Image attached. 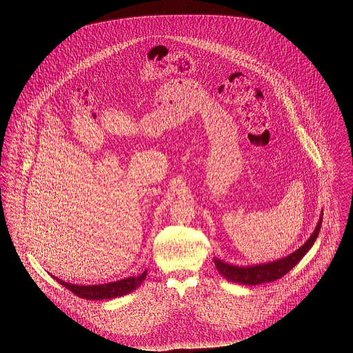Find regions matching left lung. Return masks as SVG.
Masks as SVG:
<instances>
[{"label": "left lung", "mask_w": 353, "mask_h": 353, "mask_svg": "<svg viewBox=\"0 0 353 353\" xmlns=\"http://www.w3.org/2000/svg\"><path fill=\"white\" fill-rule=\"evenodd\" d=\"M321 221H323V210H321L319 222H318L314 233L305 241V243L298 250L291 252L290 255H287L282 259L269 262V263H262V265L259 263V265H254V266H234V265L225 263L219 258H214L216 269L219 270V272L222 276H225V279H228L229 282L239 283V285H256L274 282V281L285 276V274L292 269L312 248L314 242L316 241V238L319 235Z\"/></svg>", "instance_id": "8db88e82"}]
</instances>
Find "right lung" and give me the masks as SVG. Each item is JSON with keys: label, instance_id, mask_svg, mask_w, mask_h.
<instances>
[{"label": "right lung", "instance_id": "add662e5", "mask_svg": "<svg viewBox=\"0 0 353 353\" xmlns=\"http://www.w3.org/2000/svg\"><path fill=\"white\" fill-rule=\"evenodd\" d=\"M147 276V270L140 274L139 276H128L124 279H120L117 282H111V283H104V285H72L63 282L62 279H58L57 276H52L58 283L65 285L68 290H70L72 294H75L79 298L88 299V301H103V299H112V298H118L127 295L130 292H132L139 285L143 283V281Z\"/></svg>", "mask_w": 353, "mask_h": 353}]
</instances>
